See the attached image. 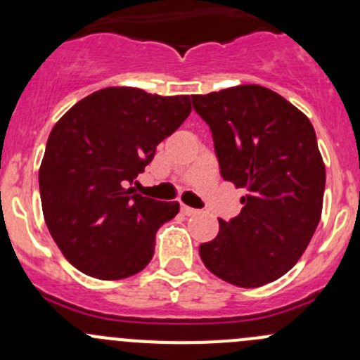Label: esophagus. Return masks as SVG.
<instances>
[{"instance_id": "esophagus-1", "label": "esophagus", "mask_w": 360, "mask_h": 360, "mask_svg": "<svg viewBox=\"0 0 360 360\" xmlns=\"http://www.w3.org/2000/svg\"><path fill=\"white\" fill-rule=\"evenodd\" d=\"M181 212H183L184 216H195V214H198V210H197V209H193V207L181 205Z\"/></svg>"}]
</instances>
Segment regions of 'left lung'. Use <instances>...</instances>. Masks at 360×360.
<instances>
[{
    "label": "left lung",
    "mask_w": 360,
    "mask_h": 360,
    "mask_svg": "<svg viewBox=\"0 0 360 360\" xmlns=\"http://www.w3.org/2000/svg\"><path fill=\"white\" fill-rule=\"evenodd\" d=\"M212 132L221 176L245 188L242 210L219 219V233L200 245L216 277L259 288L297 263L322 214L326 167L310 120L274 90L240 85L191 96Z\"/></svg>",
    "instance_id": "obj_1"
}]
</instances>
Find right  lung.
I'll return each instance as SVG.
<instances>
[{"label":"right lung","mask_w":360,"mask_h":360,"mask_svg":"<svg viewBox=\"0 0 360 360\" xmlns=\"http://www.w3.org/2000/svg\"><path fill=\"white\" fill-rule=\"evenodd\" d=\"M190 112V96L110 86L56 123L39 167V195L50 235L72 266L118 281L150 263L155 235L179 203L143 197L129 184Z\"/></svg>","instance_id":"right-lung-1"}]
</instances>
